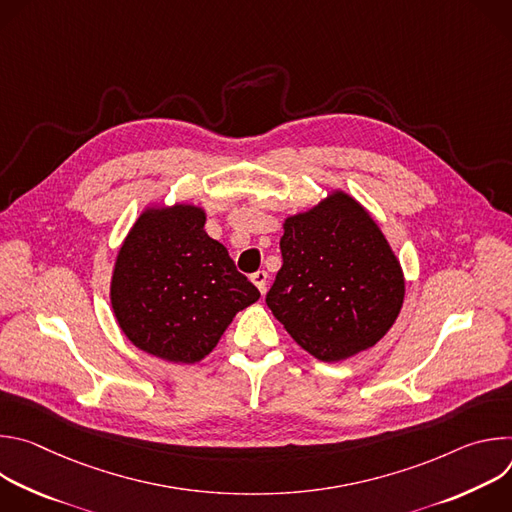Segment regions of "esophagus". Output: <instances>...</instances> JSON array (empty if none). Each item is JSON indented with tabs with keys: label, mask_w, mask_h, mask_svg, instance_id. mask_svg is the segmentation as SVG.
Returning <instances> with one entry per match:
<instances>
[{
	"label": "esophagus",
	"mask_w": 512,
	"mask_h": 512,
	"mask_svg": "<svg viewBox=\"0 0 512 512\" xmlns=\"http://www.w3.org/2000/svg\"><path fill=\"white\" fill-rule=\"evenodd\" d=\"M251 281L257 285V289L261 291V294H265V289H267V271H255L253 275H251Z\"/></svg>",
	"instance_id": "34e87169"
}]
</instances>
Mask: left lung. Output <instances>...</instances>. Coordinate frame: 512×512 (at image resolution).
<instances>
[{
    "instance_id": "left-lung-1",
    "label": "left lung",
    "mask_w": 512,
    "mask_h": 512,
    "mask_svg": "<svg viewBox=\"0 0 512 512\" xmlns=\"http://www.w3.org/2000/svg\"><path fill=\"white\" fill-rule=\"evenodd\" d=\"M283 231V265L265 296L273 316L324 362L375 346L399 316L405 281L371 214L334 192Z\"/></svg>"
}]
</instances>
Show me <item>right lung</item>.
I'll use <instances>...</instances> for the list:
<instances>
[{
  "label": "right lung",
  "mask_w": 512,
  "mask_h": 512,
  "mask_svg": "<svg viewBox=\"0 0 512 512\" xmlns=\"http://www.w3.org/2000/svg\"><path fill=\"white\" fill-rule=\"evenodd\" d=\"M190 204L145 210L115 263L111 306L125 336L148 354L192 364L221 340L235 314L259 300L225 245Z\"/></svg>",
  "instance_id": "right-lung-1"
}]
</instances>
